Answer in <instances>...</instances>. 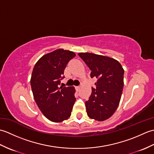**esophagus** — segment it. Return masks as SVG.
<instances>
[{"label": "esophagus", "mask_w": 154, "mask_h": 154, "mask_svg": "<svg viewBox=\"0 0 154 154\" xmlns=\"http://www.w3.org/2000/svg\"><path fill=\"white\" fill-rule=\"evenodd\" d=\"M75 89H76L77 91H79V89H80V87L79 86H77V87H75Z\"/></svg>", "instance_id": "obj_1"}]
</instances>
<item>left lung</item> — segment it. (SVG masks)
Here are the masks:
<instances>
[{"label":"left lung","instance_id":"obj_1","mask_svg":"<svg viewBox=\"0 0 154 154\" xmlns=\"http://www.w3.org/2000/svg\"><path fill=\"white\" fill-rule=\"evenodd\" d=\"M78 55L91 71V77L98 79L92 88L89 100L85 102L90 119L104 121L117 109L124 87V69L117 60L110 57L92 53Z\"/></svg>","mask_w":154,"mask_h":154}]
</instances>
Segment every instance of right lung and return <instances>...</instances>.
Here are the masks:
<instances>
[{
	"mask_svg": "<svg viewBox=\"0 0 154 154\" xmlns=\"http://www.w3.org/2000/svg\"><path fill=\"white\" fill-rule=\"evenodd\" d=\"M74 52L57 49L44 55L32 71V91L42 114L54 122H61L70 117L75 102L74 87H59L64 69Z\"/></svg>",
	"mask_w": 154,
	"mask_h": 154,
	"instance_id": "1",
	"label": "right lung"
}]
</instances>
